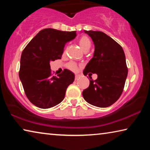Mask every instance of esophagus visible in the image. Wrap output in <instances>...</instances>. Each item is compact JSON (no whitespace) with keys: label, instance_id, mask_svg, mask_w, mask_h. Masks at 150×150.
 <instances>
[{"label":"esophagus","instance_id":"esophagus-1","mask_svg":"<svg viewBox=\"0 0 150 150\" xmlns=\"http://www.w3.org/2000/svg\"><path fill=\"white\" fill-rule=\"evenodd\" d=\"M79 77H80V75H78V74L75 75V80H77Z\"/></svg>","mask_w":150,"mask_h":150}]
</instances>
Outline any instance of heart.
<instances>
[{"instance_id": "b5f03b06", "label": "heart", "mask_w": 150, "mask_h": 150, "mask_svg": "<svg viewBox=\"0 0 150 150\" xmlns=\"http://www.w3.org/2000/svg\"><path fill=\"white\" fill-rule=\"evenodd\" d=\"M79 44L81 49L84 51V52H86V51L89 50L91 46V42L87 36L84 35V36H82L79 39ZM67 67L70 70L73 71H77L78 70V66L75 63H69L68 64Z\"/></svg>"}]
</instances>
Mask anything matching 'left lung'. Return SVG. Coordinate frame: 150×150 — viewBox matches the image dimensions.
<instances>
[{
	"mask_svg": "<svg viewBox=\"0 0 150 150\" xmlns=\"http://www.w3.org/2000/svg\"><path fill=\"white\" fill-rule=\"evenodd\" d=\"M84 32L92 39L95 52L83 74L87 75L91 72L96 73L98 77L93 80L89 76L90 84L83 91V96L93 106L108 107L122 93L128 75L125 54L122 47L104 32L93 30H84Z\"/></svg>",
	"mask_w": 150,
	"mask_h": 150,
	"instance_id": "left-lung-1",
	"label": "left lung"
}]
</instances>
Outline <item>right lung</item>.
Returning <instances> with one entry per match:
<instances>
[{
    "instance_id": "right-lung-1",
    "label": "right lung",
    "mask_w": 150,
    "mask_h": 150,
    "mask_svg": "<svg viewBox=\"0 0 150 150\" xmlns=\"http://www.w3.org/2000/svg\"><path fill=\"white\" fill-rule=\"evenodd\" d=\"M76 35V31L45 28L22 52L19 77L27 98L37 107L50 108L59 104L68 86L74 81V73L66 69L52 76L50 63L62 58L65 44Z\"/></svg>"
}]
</instances>
